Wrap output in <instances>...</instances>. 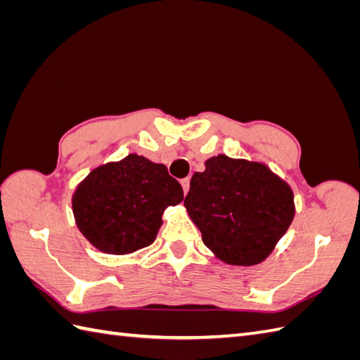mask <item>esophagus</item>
I'll list each match as a JSON object with an SVG mask.
<instances>
[{"label":"esophagus","mask_w":360,"mask_h":360,"mask_svg":"<svg viewBox=\"0 0 360 360\" xmlns=\"http://www.w3.org/2000/svg\"><path fill=\"white\" fill-rule=\"evenodd\" d=\"M181 184H182V188H184V193L187 195V193H188V188H190V179H188V178L182 179Z\"/></svg>","instance_id":"34e87169"}]
</instances>
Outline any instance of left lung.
<instances>
[{"mask_svg": "<svg viewBox=\"0 0 360 360\" xmlns=\"http://www.w3.org/2000/svg\"><path fill=\"white\" fill-rule=\"evenodd\" d=\"M202 243L224 263L254 266L294 219V193L264 164L218 155L195 173L184 201Z\"/></svg>", "mask_w": 360, "mask_h": 360, "instance_id": "8db88e82", "label": "left lung"}]
</instances>
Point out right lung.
Instances as JSON below:
<instances>
[{
  "instance_id": "add662e5",
  "label": "right lung",
  "mask_w": 360,
  "mask_h": 360,
  "mask_svg": "<svg viewBox=\"0 0 360 360\" xmlns=\"http://www.w3.org/2000/svg\"><path fill=\"white\" fill-rule=\"evenodd\" d=\"M184 200L178 181L162 164L128 155L97 167L72 196L75 223L105 254L124 255L155 241L162 213Z\"/></svg>"
}]
</instances>
